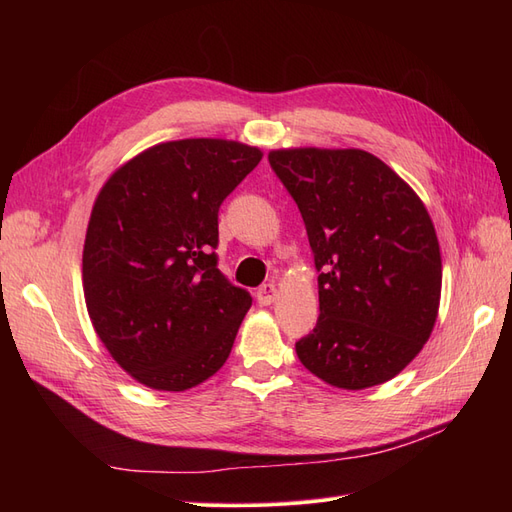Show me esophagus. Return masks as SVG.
Returning a JSON list of instances; mask_svg holds the SVG:
<instances>
[{
	"instance_id": "esophagus-1",
	"label": "esophagus",
	"mask_w": 512,
	"mask_h": 512,
	"mask_svg": "<svg viewBox=\"0 0 512 512\" xmlns=\"http://www.w3.org/2000/svg\"><path fill=\"white\" fill-rule=\"evenodd\" d=\"M275 294H277V288L275 284H262L258 290H256V299L260 305H271L275 301Z\"/></svg>"
}]
</instances>
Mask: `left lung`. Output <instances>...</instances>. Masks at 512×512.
Instances as JSON below:
<instances>
[{
    "label": "left lung",
    "instance_id": "left-lung-1",
    "mask_svg": "<svg viewBox=\"0 0 512 512\" xmlns=\"http://www.w3.org/2000/svg\"><path fill=\"white\" fill-rule=\"evenodd\" d=\"M269 164L301 211L320 273V316L294 344L299 361L348 391L395 378L440 305V245L421 198L361 149H282Z\"/></svg>",
    "mask_w": 512,
    "mask_h": 512
}]
</instances>
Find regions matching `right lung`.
<instances>
[{"label":"right lung","mask_w":512,"mask_h":512,"mask_svg":"<svg viewBox=\"0 0 512 512\" xmlns=\"http://www.w3.org/2000/svg\"><path fill=\"white\" fill-rule=\"evenodd\" d=\"M260 149L185 138L143 151L104 183L83 250L94 329L132 378L185 391L218 371L252 307L218 269V213Z\"/></svg>","instance_id":"add662e5"}]
</instances>
